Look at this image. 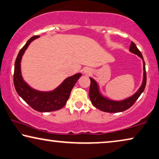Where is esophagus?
Segmentation results:
<instances>
[{"instance_id":"obj_1","label":"esophagus","mask_w":159,"mask_h":159,"mask_svg":"<svg viewBox=\"0 0 159 159\" xmlns=\"http://www.w3.org/2000/svg\"><path fill=\"white\" fill-rule=\"evenodd\" d=\"M83 74L85 75H89L92 74V70L90 68H85L84 70H83Z\"/></svg>"}]
</instances>
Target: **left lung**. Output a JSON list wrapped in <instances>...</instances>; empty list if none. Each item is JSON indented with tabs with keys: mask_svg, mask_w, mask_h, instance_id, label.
Instances as JSON below:
<instances>
[{
	"mask_svg": "<svg viewBox=\"0 0 159 159\" xmlns=\"http://www.w3.org/2000/svg\"><path fill=\"white\" fill-rule=\"evenodd\" d=\"M130 52L133 54H136L143 60V80L141 85L140 86L139 89L128 98L121 100H116L110 98L109 97L103 95L102 91L100 90V87L99 86L98 82H96L93 78L89 77L91 83L89 87V96L90 99L92 104L94 106L98 108L101 111L106 112H120L128 110L134 102L138 100L140 95L143 92L145 87L146 84V65L143 58V56L141 52L138 49L136 45L134 43L131 42L129 49Z\"/></svg>",
	"mask_w": 159,
	"mask_h": 159,
	"instance_id": "1",
	"label": "left lung"
}]
</instances>
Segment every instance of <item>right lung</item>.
Returning <instances> with one entry per match:
<instances>
[{"mask_svg":"<svg viewBox=\"0 0 159 159\" xmlns=\"http://www.w3.org/2000/svg\"><path fill=\"white\" fill-rule=\"evenodd\" d=\"M39 37V36L31 37L18 53L15 61L13 83L18 95L33 109L41 112H52L60 110L65 105L70 98L71 91L82 74L77 73L68 77L53 90L40 91L29 86L23 78L20 62L22 57L30 43Z\"/></svg>","mask_w":159,"mask_h":159,"instance_id":"obj_1","label":"right lung"}]
</instances>
